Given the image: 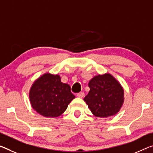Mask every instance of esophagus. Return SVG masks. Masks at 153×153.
Masks as SVG:
<instances>
[{"label": "esophagus", "mask_w": 153, "mask_h": 153, "mask_svg": "<svg viewBox=\"0 0 153 153\" xmlns=\"http://www.w3.org/2000/svg\"><path fill=\"white\" fill-rule=\"evenodd\" d=\"M77 96L79 98H82L84 96V93H83V92H80V93H78L77 94Z\"/></svg>", "instance_id": "esophagus-1"}]
</instances>
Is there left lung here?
Instances as JSON below:
<instances>
[{"label":"left lung","mask_w":153,"mask_h":153,"mask_svg":"<svg viewBox=\"0 0 153 153\" xmlns=\"http://www.w3.org/2000/svg\"><path fill=\"white\" fill-rule=\"evenodd\" d=\"M90 91L84 97L92 113L105 118L119 111L124 101V91L111 75L105 74L94 77L88 83Z\"/></svg>","instance_id":"obj_1"}]
</instances>
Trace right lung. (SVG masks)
I'll use <instances>...</instances> for the list:
<instances>
[{"label": "right lung", "instance_id": "right-lung-1", "mask_svg": "<svg viewBox=\"0 0 153 153\" xmlns=\"http://www.w3.org/2000/svg\"><path fill=\"white\" fill-rule=\"evenodd\" d=\"M34 110L45 117H58L75 98L71 87L59 75L45 74L34 82L29 93Z\"/></svg>", "mask_w": 153, "mask_h": 153}]
</instances>
